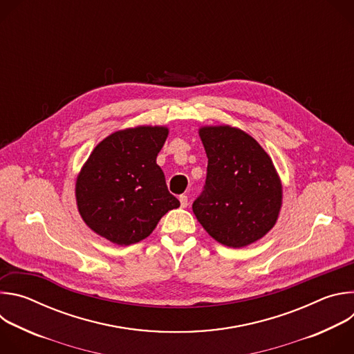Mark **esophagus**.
Instances as JSON below:
<instances>
[{"label": "esophagus", "instance_id": "obj_1", "mask_svg": "<svg viewBox=\"0 0 354 354\" xmlns=\"http://www.w3.org/2000/svg\"><path fill=\"white\" fill-rule=\"evenodd\" d=\"M179 201H180V207H182V209L187 207V205H189V201H187V196H185V194L179 196Z\"/></svg>", "mask_w": 354, "mask_h": 354}]
</instances>
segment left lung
Wrapping results in <instances>:
<instances>
[{
	"label": "left lung",
	"mask_w": 354,
	"mask_h": 354,
	"mask_svg": "<svg viewBox=\"0 0 354 354\" xmlns=\"http://www.w3.org/2000/svg\"><path fill=\"white\" fill-rule=\"evenodd\" d=\"M209 158L205 190L192 206L197 221L217 242L243 248L276 224L283 186L263 147L238 127L201 126Z\"/></svg>",
	"instance_id": "8db88e82"
}]
</instances>
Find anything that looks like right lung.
I'll return each mask as SVG.
<instances>
[{
    "label": "right lung",
    "instance_id": "right-lung-1",
    "mask_svg": "<svg viewBox=\"0 0 354 354\" xmlns=\"http://www.w3.org/2000/svg\"><path fill=\"white\" fill-rule=\"evenodd\" d=\"M169 129L136 126L100 141L82 165L75 200L84 223L116 245L147 238L169 210L180 206L157 164Z\"/></svg>",
    "mask_w": 354,
    "mask_h": 354
}]
</instances>
